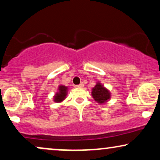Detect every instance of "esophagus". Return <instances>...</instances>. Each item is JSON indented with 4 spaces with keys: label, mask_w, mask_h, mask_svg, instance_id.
<instances>
[{
    "label": "esophagus",
    "mask_w": 160,
    "mask_h": 160,
    "mask_svg": "<svg viewBox=\"0 0 160 160\" xmlns=\"http://www.w3.org/2000/svg\"><path fill=\"white\" fill-rule=\"evenodd\" d=\"M84 86V84L82 83V82H81V83L80 84H79V85H78V86H76V87H78V88H82Z\"/></svg>",
    "instance_id": "obj_1"
}]
</instances>
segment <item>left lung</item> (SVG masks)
<instances>
[{"instance_id": "8db88e82", "label": "left lung", "mask_w": 160, "mask_h": 160, "mask_svg": "<svg viewBox=\"0 0 160 160\" xmlns=\"http://www.w3.org/2000/svg\"><path fill=\"white\" fill-rule=\"evenodd\" d=\"M92 96L98 104H103L108 102L111 98V93L108 89L98 81L92 89Z\"/></svg>"}]
</instances>
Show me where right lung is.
<instances>
[{
    "label": "right lung",
    "instance_id": "right-lung-1",
    "mask_svg": "<svg viewBox=\"0 0 160 160\" xmlns=\"http://www.w3.org/2000/svg\"><path fill=\"white\" fill-rule=\"evenodd\" d=\"M68 92V87L64 85H59L58 87V91L53 96V102L56 103L62 102L66 98Z\"/></svg>",
    "mask_w": 160,
    "mask_h": 160
}]
</instances>
